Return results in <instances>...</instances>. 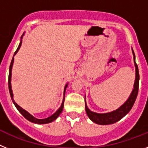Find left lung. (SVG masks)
Instances as JSON below:
<instances>
[{
    "mask_svg": "<svg viewBox=\"0 0 148 148\" xmlns=\"http://www.w3.org/2000/svg\"><path fill=\"white\" fill-rule=\"evenodd\" d=\"M132 53H133V61H134V65H135L136 68V77L134 84H133V90H132L130 96L128 97L126 101L122 105L120 106L118 109L115 110L111 111V112H109V113H99L90 110L88 108V107H87L86 100H84L85 101V110L87 116H88L89 119L91 121H93L95 124H98V125H107L114 124V123L117 122L119 120H121L123 117H125L130 112L131 108H133V104L135 103L137 95H138L139 74H138V66H137L136 63V56L133 49H132ZM84 98H86V96Z\"/></svg>",
    "mask_w": 148,
    "mask_h": 148,
    "instance_id": "obj_1",
    "label": "left lung"
}]
</instances>
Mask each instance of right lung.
I'll list each match as a JSON object with an SVG mask.
<instances>
[{"label": "right lung", "instance_id": "add662e5", "mask_svg": "<svg viewBox=\"0 0 148 148\" xmlns=\"http://www.w3.org/2000/svg\"><path fill=\"white\" fill-rule=\"evenodd\" d=\"M23 35H24V32H23V35H21V40H20V44L18 45V49H16L15 51V54L13 56V58L12 59L11 61V64H10V70H9V79H8V85H9V90H10V96H11L12 101L13 104H15V106L16 107V108L18 109V110L21 113L22 116L24 117L25 119H27L28 121H31V122H33L35 124H38V125H43V124H48V123H50L52 121H53L54 120H56V119L58 118L59 115L61 114V112L63 111V109H64V99H65V91H66V89L68 86V83L66 84V85L64 87V98H63V101L62 103L61 104V107L58 108V110L56 111V113L54 114H53L52 116H50L48 118L46 119H37L34 117L32 115L30 114L29 113H28L27 110H25L24 109H23L22 108H21L20 106L18 105L16 102L15 101L14 99H13V92H12V85H11V78H12V66H13V63H14V56L17 54V53L18 52L19 49L21 48V46L22 44V38H23Z\"/></svg>", "mask_w": 148, "mask_h": 148}]
</instances>
